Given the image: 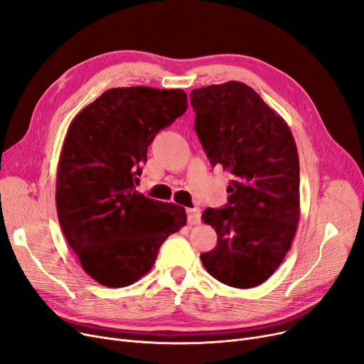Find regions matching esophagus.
Returning a JSON list of instances; mask_svg holds the SVG:
<instances>
[{"label":"esophagus","mask_w":364,"mask_h":364,"mask_svg":"<svg viewBox=\"0 0 364 364\" xmlns=\"http://www.w3.org/2000/svg\"><path fill=\"white\" fill-rule=\"evenodd\" d=\"M186 213H187L188 225H199L200 223V210H199V207L187 208Z\"/></svg>","instance_id":"esophagus-1"}]
</instances>
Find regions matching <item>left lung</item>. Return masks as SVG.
Segmentation results:
<instances>
[{"instance_id": "left-lung-1", "label": "left lung", "mask_w": 364, "mask_h": 364, "mask_svg": "<svg viewBox=\"0 0 364 364\" xmlns=\"http://www.w3.org/2000/svg\"><path fill=\"white\" fill-rule=\"evenodd\" d=\"M195 129L213 166L229 171V202L207 208L203 223L217 232L205 269L235 289L269 278L286 257L300 217L299 154L289 124L241 82L195 89Z\"/></svg>"}]
</instances>
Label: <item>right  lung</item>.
<instances>
[{"mask_svg": "<svg viewBox=\"0 0 364 364\" xmlns=\"http://www.w3.org/2000/svg\"><path fill=\"white\" fill-rule=\"evenodd\" d=\"M187 109L181 89L114 87L78 113L56 173L62 232L85 272L105 287L131 286L186 225L180 205L139 193L141 166L156 134Z\"/></svg>", "mask_w": 364, "mask_h": 364, "instance_id": "add662e5", "label": "right lung"}]
</instances>
